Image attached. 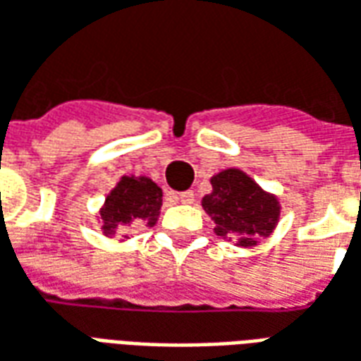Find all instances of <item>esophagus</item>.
Listing matches in <instances>:
<instances>
[{"mask_svg": "<svg viewBox=\"0 0 361 361\" xmlns=\"http://www.w3.org/2000/svg\"><path fill=\"white\" fill-rule=\"evenodd\" d=\"M178 200L183 202V204H192V202H194V192H192V190H185V192L178 194Z\"/></svg>", "mask_w": 361, "mask_h": 361, "instance_id": "esophagus-1", "label": "esophagus"}]
</instances>
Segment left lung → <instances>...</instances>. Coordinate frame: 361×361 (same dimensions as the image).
I'll list each match as a JSON object with an SVG mask.
<instances>
[{"mask_svg":"<svg viewBox=\"0 0 361 361\" xmlns=\"http://www.w3.org/2000/svg\"><path fill=\"white\" fill-rule=\"evenodd\" d=\"M212 192L202 208L214 219V231L237 247H255L278 226L280 202L262 190L241 169H226L212 176Z\"/></svg>","mask_w":361,"mask_h":361,"instance_id":"obj_1","label":"left lung"}]
</instances>
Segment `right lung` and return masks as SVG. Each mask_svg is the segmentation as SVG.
I'll return each instance as SVG.
<instances>
[{"mask_svg":"<svg viewBox=\"0 0 361 361\" xmlns=\"http://www.w3.org/2000/svg\"><path fill=\"white\" fill-rule=\"evenodd\" d=\"M163 192L147 176H122L101 208L103 233H124L130 226L153 227L157 224ZM126 237V235H124ZM128 239V237H126Z\"/></svg>","mask_w":361,"mask_h":361,"instance_id":"obj_1","label":"right lung"}]
</instances>
